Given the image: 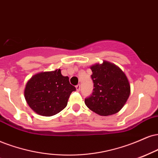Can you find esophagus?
<instances>
[{
	"label": "esophagus",
	"mask_w": 158,
	"mask_h": 158,
	"mask_svg": "<svg viewBox=\"0 0 158 158\" xmlns=\"http://www.w3.org/2000/svg\"><path fill=\"white\" fill-rule=\"evenodd\" d=\"M80 87H81V86H80V85H77V86H76V88H77V91H79L80 90Z\"/></svg>",
	"instance_id": "obj_1"
}]
</instances>
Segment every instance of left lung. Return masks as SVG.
Here are the masks:
<instances>
[{
  "mask_svg": "<svg viewBox=\"0 0 158 158\" xmlns=\"http://www.w3.org/2000/svg\"><path fill=\"white\" fill-rule=\"evenodd\" d=\"M92 94L85 98L89 109L100 115H113L123 107L130 94V85L124 73L108 62L92 66Z\"/></svg>",
  "mask_w": 158,
  "mask_h": 158,
  "instance_id": "8db88e82",
  "label": "left lung"
}]
</instances>
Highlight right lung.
<instances>
[{"mask_svg":"<svg viewBox=\"0 0 158 158\" xmlns=\"http://www.w3.org/2000/svg\"><path fill=\"white\" fill-rule=\"evenodd\" d=\"M75 90L69 78L63 77L59 69L32 77L26 85L24 95L28 106L35 113L52 116L65 108L70 95Z\"/></svg>","mask_w":158,"mask_h":158,"instance_id":"add662e5","label":"right lung"}]
</instances>
